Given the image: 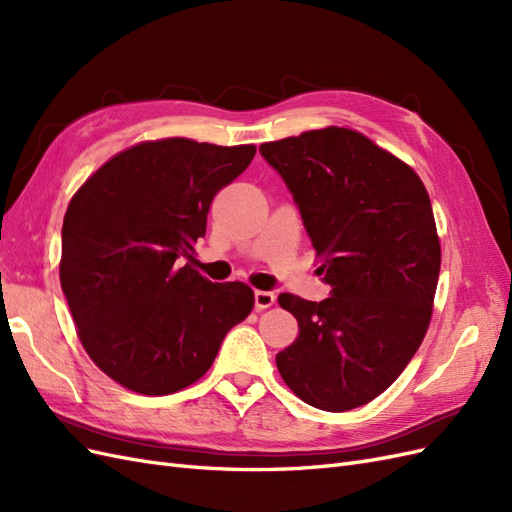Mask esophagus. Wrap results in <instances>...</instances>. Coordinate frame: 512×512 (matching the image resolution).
Listing matches in <instances>:
<instances>
[{"instance_id": "obj_1", "label": "esophagus", "mask_w": 512, "mask_h": 512, "mask_svg": "<svg viewBox=\"0 0 512 512\" xmlns=\"http://www.w3.org/2000/svg\"><path fill=\"white\" fill-rule=\"evenodd\" d=\"M254 299H256L258 309H269L275 303V294L269 292V290H256Z\"/></svg>"}]
</instances>
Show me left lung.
Wrapping results in <instances>:
<instances>
[{
    "mask_svg": "<svg viewBox=\"0 0 512 512\" xmlns=\"http://www.w3.org/2000/svg\"><path fill=\"white\" fill-rule=\"evenodd\" d=\"M260 153L299 205L331 286L320 303L277 297L299 322L277 369L309 406H365L429 329L442 262L429 194L412 166L352 128L309 130L262 143Z\"/></svg>",
    "mask_w": 512,
    "mask_h": 512,
    "instance_id": "8db88e82",
    "label": "left lung"
}]
</instances>
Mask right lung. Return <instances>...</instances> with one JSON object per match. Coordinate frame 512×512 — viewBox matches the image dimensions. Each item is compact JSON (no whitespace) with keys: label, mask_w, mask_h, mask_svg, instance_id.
<instances>
[{"label":"right lung","mask_w":512,"mask_h":512,"mask_svg":"<svg viewBox=\"0 0 512 512\" xmlns=\"http://www.w3.org/2000/svg\"><path fill=\"white\" fill-rule=\"evenodd\" d=\"M254 153V145L181 136L143 141L104 162L72 196L59 282L85 352L117 384L156 397L185 389L250 316V286L213 284L190 260L215 194Z\"/></svg>","instance_id":"obj_1"}]
</instances>
